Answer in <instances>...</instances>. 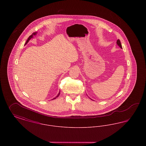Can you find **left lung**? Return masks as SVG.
I'll list each match as a JSON object with an SVG mask.
<instances>
[{
	"instance_id": "obj_1",
	"label": "left lung",
	"mask_w": 146,
	"mask_h": 146,
	"mask_svg": "<svg viewBox=\"0 0 146 146\" xmlns=\"http://www.w3.org/2000/svg\"><path fill=\"white\" fill-rule=\"evenodd\" d=\"M117 44L118 45V46H119L120 48H122V46H121V42H120V40H119V39L117 40Z\"/></svg>"
}]
</instances>
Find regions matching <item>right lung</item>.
Masks as SVG:
<instances>
[{"mask_svg":"<svg viewBox=\"0 0 146 146\" xmlns=\"http://www.w3.org/2000/svg\"><path fill=\"white\" fill-rule=\"evenodd\" d=\"M37 34V32H34L33 34L32 35H31L29 37H28V39H27V41H26V43H25V45H26L27 43H28V42H29V40L31 39V38H33V36L34 35H36ZM60 91H59V92H58V95L56 96L55 98H54L52 100H54V99H55V98H56L57 97H58L59 96V95H60Z\"/></svg>","mask_w":146,"mask_h":146,"instance_id":"1","label":"right lung"}]
</instances>
